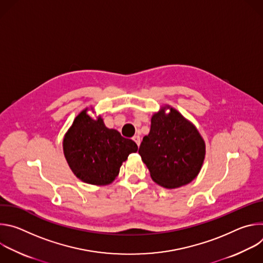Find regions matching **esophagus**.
Segmentation results:
<instances>
[{"label":"esophagus","instance_id":"obj_1","mask_svg":"<svg viewBox=\"0 0 263 263\" xmlns=\"http://www.w3.org/2000/svg\"><path fill=\"white\" fill-rule=\"evenodd\" d=\"M133 140L136 142V144L139 146V144H140V137L138 136V135H134L133 136Z\"/></svg>","mask_w":263,"mask_h":263}]
</instances>
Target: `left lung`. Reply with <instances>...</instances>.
<instances>
[{"instance_id":"obj_1","label":"left lung","mask_w":263,"mask_h":263,"mask_svg":"<svg viewBox=\"0 0 263 263\" xmlns=\"http://www.w3.org/2000/svg\"><path fill=\"white\" fill-rule=\"evenodd\" d=\"M138 153L152 180L174 190L190 184L199 175L206 155L205 141L197 127L170 105L151 118V130Z\"/></svg>"}]
</instances>
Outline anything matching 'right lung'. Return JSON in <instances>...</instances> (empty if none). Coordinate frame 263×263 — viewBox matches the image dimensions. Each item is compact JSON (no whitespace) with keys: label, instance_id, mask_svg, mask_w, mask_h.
Masks as SVG:
<instances>
[{"label":"right lung","instance_id":"obj_1","mask_svg":"<svg viewBox=\"0 0 263 263\" xmlns=\"http://www.w3.org/2000/svg\"><path fill=\"white\" fill-rule=\"evenodd\" d=\"M85 108L74 118L66 131L62 146L66 162L78 179L91 185H109L119 176L120 168L137 144L116 129L105 126L101 116L91 118Z\"/></svg>","mask_w":263,"mask_h":263}]
</instances>
